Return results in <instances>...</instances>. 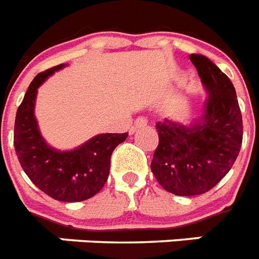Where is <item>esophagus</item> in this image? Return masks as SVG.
<instances>
[{
  "label": "esophagus",
  "instance_id": "1",
  "mask_svg": "<svg viewBox=\"0 0 259 259\" xmlns=\"http://www.w3.org/2000/svg\"><path fill=\"white\" fill-rule=\"evenodd\" d=\"M147 123H148V119L145 116H139L136 120H135V128L138 127H143V125H147Z\"/></svg>",
  "mask_w": 259,
  "mask_h": 259
}]
</instances>
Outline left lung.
Segmentation results:
<instances>
[{"instance_id": "1", "label": "left lung", "mask_w": 259, "mask_h": 259, "mask_svg": "<svg viewBox=\"0 0 259 259\" xmlns=\"http://www.w3.org/2000/svg\"><path fill=\"white\" fill-rule=\"evenodd\" d=\"M209 93L204 115L191 127L159 121V145L151 170L156 180L177 196L210 191L226 176L242 145V115L230 79L209 58L189 55Z\"/></svg>"}]
</instances>
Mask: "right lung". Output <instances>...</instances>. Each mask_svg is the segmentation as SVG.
<instances>
[{
    "mask_svg": "<svg viewBox=\"0 0 259 259\" xmlns=\"http://www.w3.org/2000/svg\"><path fill=\"white\" fill-rule=\"evenodd\" d=\"M58 65L39 72L30 83L18 107L14 124V148L22 169L35 187L58 201L78 202L91 198L104 187L110 175L111 155L128 138L125 134H102L67 152L49 147L34 117L37 90Z\"/></svg>",
    "mask_w": 259,
    "mask_h": 259,
    "instance_id": "add662e5",
    "label": "right lung"
}]
</instances>
